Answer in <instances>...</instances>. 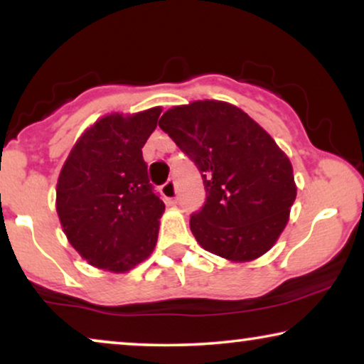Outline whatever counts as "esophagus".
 <instances>
[{"mask_svg":"<svg viewBox=\"0 0 364 364\" xmlns=\"http://www.w3.org/2000/svg\"><path fill=\"white\" fill-rule=\"evenodd\" d=\"M162 196L167 202H173L177 198V187H176V182H173L172 178L162 186Z\"/></svg>","mask_w":364,"mask_h":364,"instance_id":"34e87169","label":"esophagus"}]
</instances>
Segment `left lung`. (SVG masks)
<instances>
[{
  "label": "left lung",
  "instance_id": "1",
  "mask_svg": "<svg viewBox=\"0 0 364 364\" xmlns=\"http://www.w3.org/2000/svg\"><path fill=\"white\" fill-rule=\"evenodd\" d=\"M159 127L200 171L207 198L191 217L200 247L230 262L270 250L296 198L290 159L270 134L233 104L208 99L168 109Z\"/></svg>",
  "mask_w": 364,
  "mask_h": 364
}]
</instances>
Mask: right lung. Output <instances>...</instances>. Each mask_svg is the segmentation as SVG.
Returning a JSON list of instances; mask_svg holds the SVG:
<instances>
[{"mask_svg":"<svg viewBox=\"0 0 364 364\" xmlns=\"http://www.w3.org/2000/svg\"><path fill=\"white\" fill-rule=\"evenodd\" d=\"M161 107L107 114L86 129L56 187L63 232L89 265L129 272L151 255L166 205L149 183L142 147Z\"/></svg>","mask_w":364,"mask_h":364,"instance_id":"1","label":"right lung"}]
</instances>
